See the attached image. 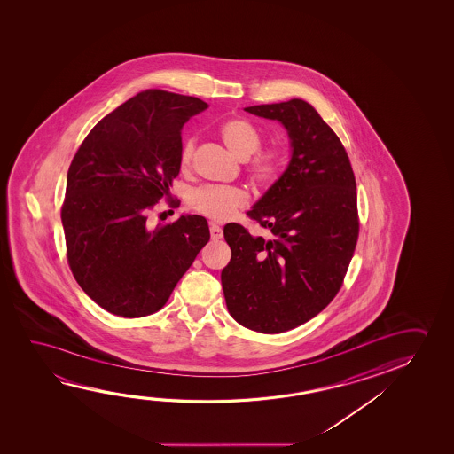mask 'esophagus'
Here are the masks:
<instances>
[{
  "label": "esophagus",
  "mask_w": 454,
  "mask_h": 454,
  "mask_svg": "<svg viewBox=\"0 0 454 454\" xmlns=\"http://www.w3.org/2000/svg\"><path fill=\"white\" fill-rule=\"evenodd\" d=\"M210 238L214 239V240L223 238V231H222L218 224L210 223Z\"/></svg>",
  "instance_id": "obj_1"
}]
</instances>
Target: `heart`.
Here are the masks:
<instances>
[{
	"mask_svg": "<svg viewBox=\"0 0 454 454\" xmlns=\"http://www.w3.org/2000/svg\"><path fill=\"white\" fill-rule=\"evenodd\" d=\"M220 136L226 144V147L240 160H247L250 155H254L248 160L247 171L254 184L269 185L278 179L282 171V158L275 150L258 152L262 145V133L260 128L250 120H226L220 127ZM194 147H196V139L193 136H188L182 142V147H180L182 168H186L192 163ZM247 201H248V196L242 188L238 186H201V188H196L188 196V206L193 208L194 212L216 222H223L226 218H230L238 208L244 207Z\"/></svg>",
	"mask_w": 454,
	"mask_h": 454,
	"instance_id": "b5f03b06",
	"label": "heart"
}]
</instances>
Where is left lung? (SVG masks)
<instances>
[{
  "mask_svg": "<svg viewBox=\"0 0 454 454\" xmlns=\"http://www.w3.org/2000/svg\"><path fill=\"white\" fill-rule=\"evenodd\" d=\"M246 111L278 120L293 153L282 177L247 212L270 238L224 226L231 261L222 285L239 325L278 334L312 320L340 290L359 234L356 180L342 142L304 99Z\"/></svg>",
  "mask_w": 454,
  "mask_h": 454,
  "instance_id": "left-lung-1",
  "label": "left lung"
}]
</instances>
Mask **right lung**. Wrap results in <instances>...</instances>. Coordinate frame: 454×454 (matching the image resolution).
Segmentation results:
<instances>
[{
    "label": "right lung",
    "instance_id": "right-lung-1",
    "mask_svg": "<svg viewBox=\"0 0 454 454\" xmlns=\"http://www.w3.org/2000/svg\"><path fill=\"white\" fill-rule=\"evenodd\" d=\"M206 109L200 98L144 90L99 120L75 152L61 206L67 262L107 312H158L210 239L200 215L147 226L179 176L182 128Z\"/></svg>",
    "mask_w": 454,
    "mask_h": 454
}]
</instances>
